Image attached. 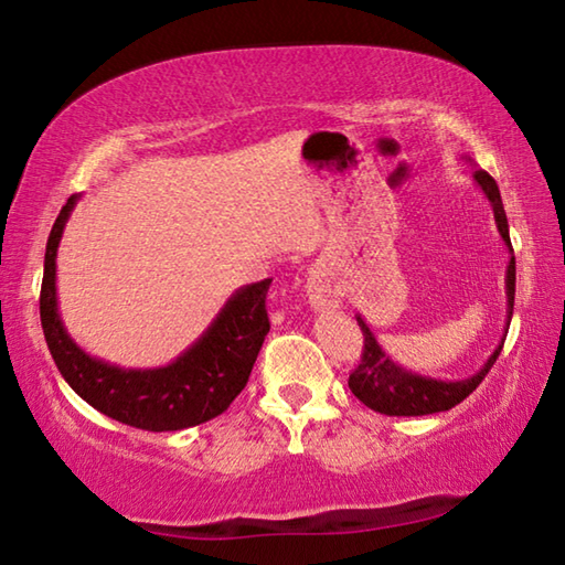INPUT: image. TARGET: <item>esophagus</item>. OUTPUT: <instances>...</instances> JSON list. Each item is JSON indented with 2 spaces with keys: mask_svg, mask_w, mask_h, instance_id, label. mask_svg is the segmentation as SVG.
Listing matches in <instances>:
<instances>
[{
  "mask_svg": "<svg viewBox=\"0 0 565 565\" xmlns=\"http://www.w3.org/2000/svg\"><path fill=\"white\" fill-rule=\"evenodd\" d=\"M306 296H309L311 309H317V311L333 309V306H339L337 289H333L331 279L321 269H313L309 274V281H306Z\"/></svg>",
  "mask_w": 565,
  "mask_h": 565,
  "instance_id": "esophagus-1",
  "label": "esophagus"
}]
</instances>
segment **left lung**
<instances>
[{
	"label": "left lung",
	"mask_w": 565,
	"mask_h": 565,
	"mask_svg": "<svg viewBox=\"0 0 565 565\" xmlns=\"http://www.w3.org/2000/svg\"><path fill=\"white\" fill-rule=\"evenodd\" d=\"M473 179L478 181V186L483 189V194L489 196V202L493 206L495 226H499V234L511 252L509 271H505V296H509V321H505V327H509L513 317V296H515V256H513V246L509 236V218H505L501 191H499V184L493 181V177L478 169L473 171ZM356 321L363 331V353H361L359 366L351 371L349 388L361 404H366L369 408H374L379 414H386V416H426V414H438V411H448L456 404H461V401L468 394H473L476 386L486 379V374H489L503 349V339H501L499 349L491 353L489 361L483 363V369L476 371L471 379H461V381L428 379V376L411 374V371L401 369L398 363L391 361L386 356V351L379 347V341L366 327V321L361 317H356Z\"/></svg>",
	"instance_id": "1"
}]
</instances>
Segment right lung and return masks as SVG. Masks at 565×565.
<instances>
[{
    "label": "right lung",
    "instance_id": "1",
    "mask_svg": "<svg viewBox=\"0 0 565 565\" xmlns=\"http://www.w3.org/2000/svg\"><path fill=\"white\" fill-rule=\"evenodd\" d=\"M76 199V194L66 199L46 238L40 294L44 339L60 374L89 406L141 431H179L218 416L242 394L264 337L271 329L266 313L271 279L238 289L202 339L169 366H111L76 347L56 309V246Z\"/></svg>",
    "mask_w": 565,
    "mask_h": 565
}]
</instances>
